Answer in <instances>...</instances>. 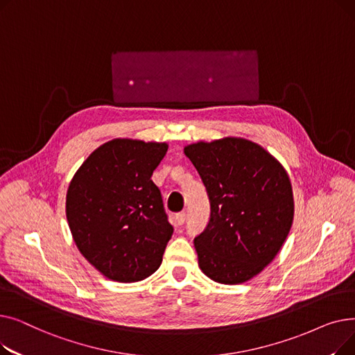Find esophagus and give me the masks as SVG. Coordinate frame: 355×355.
I'll list each match as a JSON object with an SVG mask.
<instances>
[{
	"label": "esophagus",
	"mask_w": 355,
	"mask_h": 355,
	"mask_svg": "<svg viewBox=\"0 0 355 355\" xmlns=\"http://www.w3.org/2000/svg\"><path fill=\"white\" fill-rule=\"evenodd\" d=\"M185 220H187V214H185V213H178L175 216V225L177 226H182L184 223H185Z\"/></svg>",
	"instance_id": "1"
}]
</instances>
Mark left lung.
Returning a JSON list of instances; mask_svg holds the SVG:
<instances>
[{"mask_svg": "<svg viewBox=\"0 0 355 355\" xmlns=\"http://www.w3.org/2000/svg\"><path fill=\"white\" fill-rule=\"evenodd\" d=\"M210 201L206 229L194 239L198 265L214 282L243 284L281 250L293 220L291 181L265 149L243 138L184 148Z\"/></svg>", "mask_w": 355, "mask_h": 355, "instance_id": "left-lung-1", "label": "left lung"}]
</instances>
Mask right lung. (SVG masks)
Wrapping results in <instances>:
<instances>
[{"label": "right lung", "mask_w": 355, "mask_h": 355, "mask_svg": "<svg viewBox=\"0 0 355 355\" xmlns=\"http://www.w3.org/2000/svg\"><path fill=\"white\" fill-rule=\"evenodd\" d=\"M166 149L158 142L109 141L70 181L66 216L74 243L112 281H142L162 262L174 229L151 177Z\"/></svg>", "instance_id": "right-lung-1"}]
</instances>
